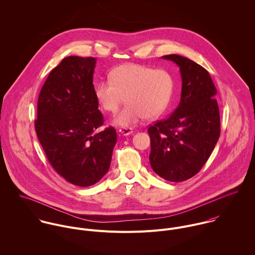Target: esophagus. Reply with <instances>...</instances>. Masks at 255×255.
Returning a JSON list of instances; mask_svg holds the SVG:
<instances>
[{
    "label": "esophagus",
    "instance_id": "esophagus-1",
    "mask_svg": "<svg viewBox=\"0 0 255 255\" xmlns=\"http://www.w3.org/2000/svg\"><path fill=\"white\" fill-rule=\"evenodd\" d=\"M120 133H122L123 135H129V134H131L132 132H133V130H132V128H121L120 130Z\"/></svg>",
    "mask_w": 255,
    "mask_h": 255
}]
</instances>
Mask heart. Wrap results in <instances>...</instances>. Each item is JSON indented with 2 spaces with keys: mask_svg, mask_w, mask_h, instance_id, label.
<instances>
[{
  "mask_svg": "<svg viewBox=\"0 0 255 255\" xmlns=\"http://www.w3.org/2000/svg\"><path fill=\"white\" fill-rule=\"evenodd\" d=\"M110 79L95 85V97L101 108L116 113L126 100L128 104L114 119V124L128 128L143 119H155L168 108L175 87L173 74L167 70L138 64L114 69Z\"/></svg>",
  "mask_w": 255,
  "mask_h": 255,
  "instance_id": "1",
  "label": "heart"
}]
</instances>
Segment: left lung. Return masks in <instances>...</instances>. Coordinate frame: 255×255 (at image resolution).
Here are the masks:
<instances>
[{"instance_id": "left-lung-1", "label": "left lung", "mask_w": 255, "mask_h": 255, "mask_svg": "<svg viewBox=\"0 0 255 255\" xmlns=\"http://www.w3.org/2000/svg\"><path fill=\"white\" fill-rule=\"evenodd\" d=\"M180 67L181 102L165 120L148 128L153 171L169 182H183L196 175L209 159L220 136L217 89L209 73L179 55L162 57Z\"/></svg>"}]
</instances>
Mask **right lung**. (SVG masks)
<instances>
[{"label": "right lung", "mask_w": 255, "mask_h": 255, "mask_svg": "<svg viewBox=\"0 0 255 255\" xmlns=\"http://www.w3.org/2000/svg\"><path fill=\"white\" fill-rule=\"evenodd\" d=\"M96 59L70 56L51 71L37 102V137L67 182L90 186L108 172L117 132L104 123L93 85Z\"/></svg>", "instance_id": "right-lung-1"}]
</instances>
